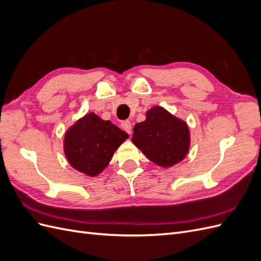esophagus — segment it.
I'll list each match as a JSON object with an SVG mask.
<instances>
[{"instance_id":"esophagus-1","label":"esophagus","mask_w":261,"mask_h":261,"mask_svg":"<svg viewBox=\"0 0 261 261\" xmlns=\"http://www.w3.org/2000/svg\"><path fill=\"white\" fill-rule=\"evenodd\" d=\"M121 126H122V128H123L125 132H127L128 134L132 133V123H130L129 121H124V122L121 124Z\"/></svg>"}]
</instances>
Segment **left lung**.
<instances>
[{
    "label": "left lung",
    "instance_id": "1",
    "mask_svg": "<svg viewBox=\"0 0 261 261\" xmlns=\"http://www.w3.org/2000/svg\"><path fill=\"white\" fill-rule=\"evenodd\" d=\"M132 141L150 161L168 169L185 159L191 148V133L185 121L162 107L146 112V120L134 127Z\"/></svg>",
    "mask_w": 261,
    "mask_h": 261
}]
</instances>
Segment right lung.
Segmentation results:
<instances>
[{"instance_id":"1","label":"right lung","mask_w":261,"mask_h":261,"mask_svg":"<svg viewBox=\"0 0 261 261\" xmlns=\"http://www.w3.org/2000/svg\"><path fill=\"white\" fill-rule=\"evenodd\" d=\"M128 137L110 121L90 112L67 128L63 149L76 171L94 177L108 167L114 152Z\"/></svg>"}]
</instances>
